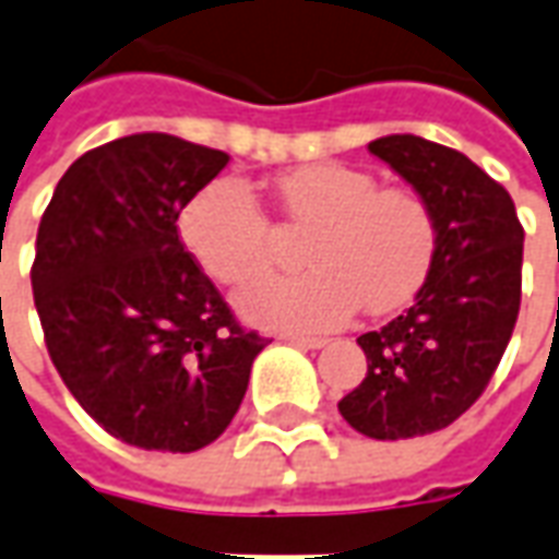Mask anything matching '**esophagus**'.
<instances>
[{"mask_svg":"<svg viewBox=\"0 0 559 559\" xmlns=\"http://www.w3.org/2000/svg\"><path fill=\"white\" fill-rule=\"evenodd\" d=\"M284 341H290V344L302 347V350H320V347H326V338H305V335H287Z\"/></svg>","mask_w":559,"mask_h":559,"instance_id":"obj_1","label":"esophagus"}]
</instances>
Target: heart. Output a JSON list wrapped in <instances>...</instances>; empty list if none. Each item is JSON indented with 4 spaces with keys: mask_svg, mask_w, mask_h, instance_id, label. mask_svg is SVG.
I'll use <instances>...</instances> for the list:
<instances>
[{
    "mask_svg": "<svg viewBox=\"0 0 559 559\" xmlns=\"http://www.w3.org/2000/svg\"><path fill=\"white\" fill-rule=\"evenodd\" d=\"M284 212L314 227L302 275H266L236 302L248 320L287 332L341 326L365 305L395 311L419 290L437 251L431 206L411 188H380L371 173L347 164H308L278 179ZM188 251L212 278L242 284L269 266L272 224L251 188L218 179L182 209Z\"/></svg>",
    "mask_w": 559,
    "mask_h": 559,
    "instance_id": "heart-1",
    "label": "heart"
}]
</instances>
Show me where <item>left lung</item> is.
Listing matches in <instances>:
<instances>
[{
	"label": "left lung",
	"instance_id": "left-lung-1",
	"mask_svg": "<svg viewBox=\"0 0 559 559\" xmlns=\"http://www.w3.org/2000/svg\"><path fill=\"white\" fill-rule=\"evenodd\" d=\"M431 206L437 251L416 302L359 335L368 374L338 411L374 440H407L452 425L503 359L521 308L524 227L503 185L467 155L416 134L371 140Z\"/></svg>",
	"mask_w": 559,
	"mask_h": 559
}]
</instances>
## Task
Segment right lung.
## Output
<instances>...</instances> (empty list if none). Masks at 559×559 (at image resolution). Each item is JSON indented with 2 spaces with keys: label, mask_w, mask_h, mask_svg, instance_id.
<instances>
[{
  "label": "right lung",
  "mask_w": 559,
  "mask_h": 559,
  "mask_svg": "<svg viewBox=\"0 0 559 559\" xmlns=\"http://www.w3.org/2000/svg\"><path fill=\"white\" fill-rule=\"evenodd\" d=\"M227 160L173 134H131L80 155L44 209L32 296L47 353L80 407L138 449L218 440L266 347L176 227Z\"/></svg>",
  "instance_id": "right-lung-1"
}]
</instances>
